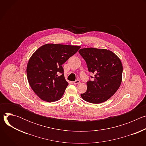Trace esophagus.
Here are the masks:
<instances>
[{
	"instance_id": "1",
	"label": "esophagus",
	"mask_w": 146,
	"mask_h": 146,
	"mask_svg": "<svg viewBox=\"0 0 146 146\" xmlns=\"http://www.w3.org/2000/svg\"><path fill=\"white\" fill-rule=\"evenodd\" d=\"M79 83H80V80H76L73 82V84H75V85L78 84H79Z\"/></svg>"
}]
</instances>
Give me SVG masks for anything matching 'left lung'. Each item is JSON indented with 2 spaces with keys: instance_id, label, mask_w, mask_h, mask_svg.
Masks as SVG:
<instances>
[{
  "instance_id": "obj_1",
  "label": "left lung",
  "mask_w": 146,
  "mask_h": 146,
  "mask_svg": "<svg viewBox=\"0 0 146 146\" xmlns=\"http://www.w3.org/2000/svg\"><path fill=\"white\" fill-rule=\"evenodd\" d=\"M86 60L94 80L87 82V90L81 98L87 102L98 104L111 98L119 88L122 81V65L119 58L112 51L95 48L78 51Z\"/></svg>"
}]
</instances>
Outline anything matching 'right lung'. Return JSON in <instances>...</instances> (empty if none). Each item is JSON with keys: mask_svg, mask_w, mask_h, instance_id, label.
Here are the masks:
<instances>
[{"mask_svg": "<svg viewBox=\"0 0 146 146\" xmlns=\"http://www.w3.org/2000/svg\"><path fill=\"white\" fill-rule=\"evenodd\" d=\"M80 46L46 44L30 58L27 68L29 84L35 93L47 102L59 100L68 86L62 65L80 49Z\"/></svg>", "mask_w": 146, "mask_h": 146, "instance_id": "obj_1", "label": "right lung"}]
</instances>
